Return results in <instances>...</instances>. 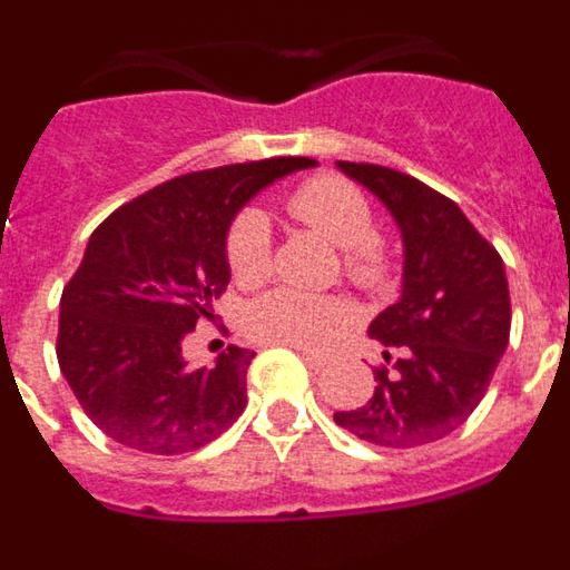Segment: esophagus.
Returning <instances> with one entry per match:
<instances>
[{"mask_svg": "<svg viewBox=\"0 0 570 570\" xmlns=\"http://www.w3.org/2000/svg\"><path fill=\"white\" fill-rule=\"evenodd\" d=\"M302 362H305V365L308 367H314V371H322V367L328 365V360H325V356H320V354H308V351H302Z\"/></svg>", "mask_w": 570, "mask_h": 570, "instance_id": "1", "label": "esophagus"}]
</instances>
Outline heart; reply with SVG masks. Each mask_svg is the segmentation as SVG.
Here are the masks:
<instances>
[{
    "label": "heart",
    "instance_id": "obj_1",
    "mask_svg": "<svg viewBox=\"0 0 570 570\" xmlns=\"http://www.w3.org/2000/svg\"><path fill=\"white\" fill-rule=\"evenodd\" d=\"M296 223L342 250L345 279L376 291L391 276V254L376 236L374 210L356 185L340 176H314L302 183L285 203ZM228 265L239 285H256L271 271L268 216L245 208L228 230ZM347 325V308L331 296L276 288L248 305L245 328L265 345L320 351Z\"/></svg>",
    "mask_w": 570,
    "mask_h": 570
}]
</instances>
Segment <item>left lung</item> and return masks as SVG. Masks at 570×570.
I'll use <instances>...</instances> for the list:
<instances>
[{"label": "left lung", "mask_w": 570, "mask_h": 570, "mask_svg": "<svg viewBox=\"0 0 570 570\" xmlns=\"http://www.w3.org/2000/svg\"><path fill=\"white\" fill-rule=\"evenodd\" d=\"M336 168L394 216L402 236V294L367 328L394 347V365L376 367L367 405L336 411L334 420L371 445H428L473 414L505 354V265L460 205L414 176L365 163Z\"/></svg>", "instance_id": "1"}]
</instances>
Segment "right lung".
Listing matches in <instances>:
<instances>
[{
	"label": "right lung",
	"instance_id": "right-lung-1",
	"mask_svg": "<svg viewBox=\"0 0 570 570\" xmlns=\"http://www.w3.org/2000/svg\"><path fill=\"white\" fill-rule=\"evenodd\" d=\"M308 156L176 176L116 208L88 239L59 302L62 376L97 428L145 454H188L245 411L254 351L230 345L194 367L183 340L214 320L230 282L228 230L271 183L314 168Z\"/></svg>",
	"mask_w": 570,
	"mask_h": 570
}]
</instances>
